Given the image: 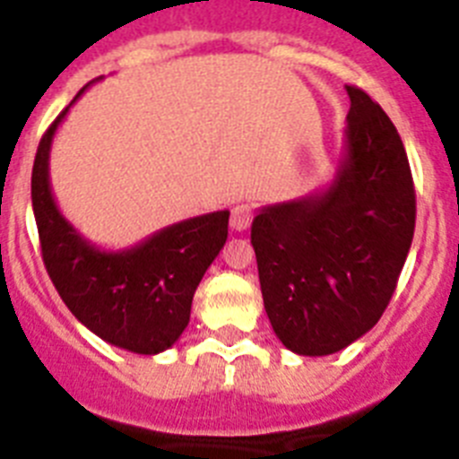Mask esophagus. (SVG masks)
<instances>
[{
    "label": "esophagus",
    "instance_id": "1",
    "mask_svg": "<svg viewBox=\"0 0 459 459\" xmlns=\"http://www.w3.org/2000/svg\"><path fill=\"white\" fill-rule=\"evenodd\" d=\"M250 222H253V206L250 204H237L232 209V216H230V225L237 232H243V230H248Z\"/></svg>",
    "mask_w": 459,
    "mask_h": 459
}]
</instances>
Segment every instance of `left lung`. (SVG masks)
<instances>
[{
	"instance_id": "obj_1",
	"label": "left lung",
	"mask_w": 459,
	"mask_h": 459,
	"mask_svg": "<svg viewBox=\"0 0 459 459\" xmlns=\"http://www.w3.org/2000/svg\"><path fill=\"white\" fill-rule=\"evenodd\" d=\"M347 93L335 179L322 193L259 209L250 230L271 326L301 356L335 354L379 322L416 227L395 126L363 89L347 84Z\"/></svg>"
}]
</instances>
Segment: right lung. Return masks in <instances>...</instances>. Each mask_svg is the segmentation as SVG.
<instances>
[{"label":"right lung","mask_w":459,"mask_h":459,"mask_svg":"<svg viewBox=\"0 0 459 459\" xmlns=\"http://www.w3.org/2000/svg\"><path fill=\"white\" fill-rule=\"evenodd\" d=\"M68 108L40 137L31 169L43 264L68 310L91 333L126 351L160 354L188 326L195 290L227 241L230 211L174 222L133 248H96L62 216L50 188L52 137Z\"/></svg>","instance_id":"right-lung-1"}]
</instances>
